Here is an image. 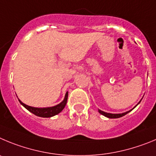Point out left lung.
Listing matches in <instances>:
<instances>
[{
    "mask_svg": "<svg viewBox=\"0 0 156 156\" xmlns=\"http://www.w3.org/2000/svg\"><path fill=\"white\" fill-rule=\"evenodd\" d=\"M141 101H140V102H141ZM140 102H138L137 104H139ZM137 105H136V106H137ZM135 106H134V107H135ZM134 108H133V109H134ZM132 109H130V110H129V111L125 112V113H106V112H104V111H102V110L99 109V113H101V114H102V115H103V116H106V117H108V118H119V117H121V116H124V115H126V114H127V113H128L129 112L131 111Z\"/></svg>",
    "mask_w": 156,
    "mask_h": 156,
    "instance_id": "8db88e82",
    "label": "left lung"
}]
</instances>
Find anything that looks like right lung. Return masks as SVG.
Listing matches in <instances>:
<instances>
[{
  "instance_id": "1",
  "label": "right lung",
  "mask_w": 156,
  "mask_h": 156,
  "mask_svg": "<svg viewBox=\"0 0 156 156\" xmlns=\"http://www.w3.org/2000/svg\"><path fill=\"white\" fill-rule=\"evenodd\" d=\"M68 93L67 92L65 94V97H64V100L61 103H59L57 106H52V107L46 108L33 107V106H29L28 105H26L25 103H23L20 99H19V101L24 107L27 109L29 112H31V113H33V114L36 115V116H40V117H51V116H54L55 115L58 114L59 113H61L63 109H64V108L66 106V103H67V101H68Z\"/></svg>"
}]
</instances>
